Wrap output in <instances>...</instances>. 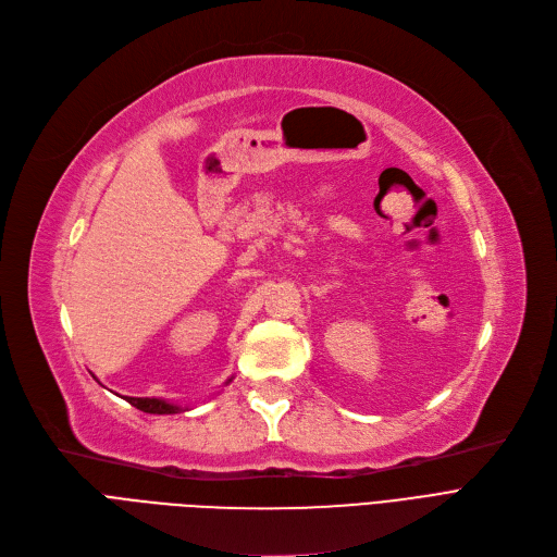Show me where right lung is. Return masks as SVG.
I'll list each match as a JSON object with an SVG mask.
<instances>
[{
    "label": "right lung",
    "instance_id": "obj_1",
    "mask_svg": "<svg viewBox=\"0 0 557 557\" xmlns=\"http://www.w3.org/2000/svg\"><path fill=\"white\" fill-rule=\"evenodd\" d=\"M128 404H133L135 408L144 413H153V416H171V413H181L183 408L178 404H171L164 399H156V397H126Z\"/></svg>",
    "mask_w": 557,
    "mask_h": 557
}]
</instances>
